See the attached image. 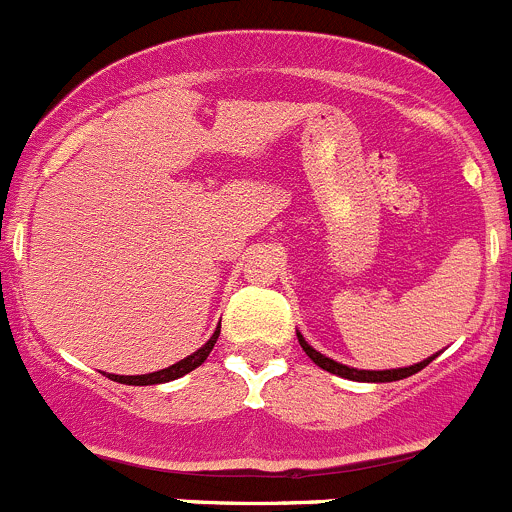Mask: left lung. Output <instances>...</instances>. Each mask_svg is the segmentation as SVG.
<instances>
[{
	"label": "left lung",
	"mask_w": 512,
	"mask_h": 512,
	"mask_svg": "<svg viewBox=\"0 0 512 512\" xmlns=\"http://www.w3.org/2000/svg\"><path fill=\"white\" fill-rule=\"evenodd\" d=\"M296 336H298V343H301V348H303V351H306V356L311 358V361L316 363V366H321L323 371H328V373H336V376H341V378H348V381H361V383L403 381V378L413 376V373H418V371H421V368H426L428 363L435 358V356H430V358H426V361H421V363H413V366H408V368H391V371H358V368L343 366V363H338V361H333V358H328V356H323V353H318L316 348L308 346V341L301 336V333H296Z\"/></svg>",
	"instance_id": "left-lung-1"
}]
</instances>
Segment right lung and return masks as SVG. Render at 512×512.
Returning <instances> with one entry per match:
<instances>
[{"label": "right lung", "instance_id": "add662e5", "mask_svg": "<svg viewBox=\"0 0 512 512\" xmlns=\"http://www.w3.org/2000/svg\"><path fill=\"white\" fill-rule=\"evenodd\" d=\"M219 333H221V326L216 328L214 336H211L209 341H206L204 346L199 348V351H194V353H191V356H186L184 361L174 363V366L161 368V371H156V373H146V376H109V378H111V381H116V383H126V386H154V383L176 381V378L186 376V373H191V371H194V368H199L201 363H204L206 358H209V353H211V348H214V343H216V338H219Z\"/></svg>", "mask_w": 512, "mask_h": 512}]
</instances>
